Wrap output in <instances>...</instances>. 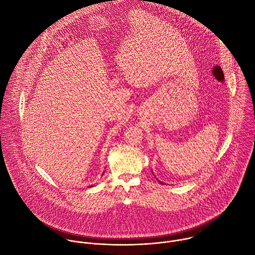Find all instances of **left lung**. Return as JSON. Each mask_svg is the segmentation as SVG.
I'll return each mask as SVG.
<instances>
[{"mask_svg":"<svg viewBox=\"0 0 255 255\" xmlns=\"http://www.w3.org/2000/svg\"><path fill=\"white\" fill-rule=\"evenodd\" d=\"M159 182H160V181H159ZM160 183H161V184H163V183H162V182H160Z\"/></svg>","mask_w":255,"mask_h":255,"instance_id":"1","label":"left lung"}]
</instances>
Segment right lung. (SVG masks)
<instances>
[{
	"label": "right lung",
	"mask_w": 255,
	"mask_h": 255,
	"mask_svg": "<svg viewBox=\"0 0 255 255\" xmlns=\"http://www.w3.org/2000/svg\"><path fill=\"white\" fill-rule=\"evenodd\" d=\"M91 187H93V186H92V185H91V186H90V187H89V188H91Z\"/></svg>",
	"instance_id": "1"
}]
</instances>
